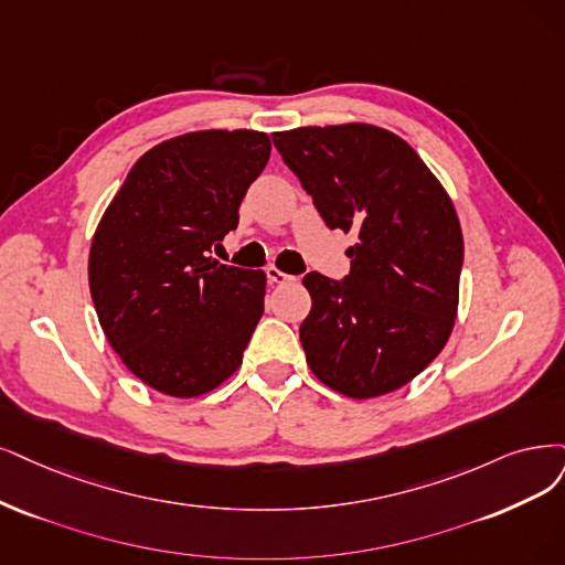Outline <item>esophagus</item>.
<instances>
[{
	"label": "esophagus",
	"instance_id": "obj_1",
	"mask_svg": "<svg viewBox=\"0 0 565 565\" xmlns=\"http://www.w3.org/2000/svg\"><path fill=\"white\" fill-rule=\"evenodd\" d=\"M265 275H267V281L269 284H288V281H296V277H290V275H286V271H281V269H277V267H267L265 269Z\"/></svg>",
	"mask_w": 565,
	"mask_h": 565
}]
</instances>
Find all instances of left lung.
I'll list each match as a JSON object with an SVG mask.
<instances>
[{
    "mask_svg": "<svg viewBox=\"0 0 565 565\" xmlns=\"http://www.w3.org/2000/svg\"><path fill=\"white\" fill-rule=\"evenodd\" d=\"M330 230L356 235L349 275L309 271L307 363L349 398L405 386L447 344L463 267L456 209L412 146L365 122L271 135Z\"/></svg>",
    "mask_w": 565,
    "mask_h": 565,
    "instance_id": "1",
    "label": "left lung"
}]
</instances>
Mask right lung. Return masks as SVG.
<instances>
[{"label":"right lung","instance_id":"add662e5","mask_svg":"<svg viewBox=\"0 0 565 565\" xmlns=\"http://www.w3.org/2000/svg\"><path fill=\"white\" fill-rule=\"evenodd\" d=\"M256 130H202L146 151L104 212L88 281L99 326L151 388L195 398L223 384L263 317L265 271L212 248L269 160Z\"/></svg>","mask_w":565,"mask_h":565}]
</instances>
